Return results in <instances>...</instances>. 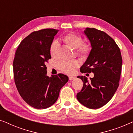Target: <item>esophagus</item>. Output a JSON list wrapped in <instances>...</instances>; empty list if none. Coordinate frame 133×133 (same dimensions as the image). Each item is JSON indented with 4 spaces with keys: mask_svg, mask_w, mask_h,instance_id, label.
Returning a JSON list of instances; mask_svg holds the SVG:
<instances>
[{
    "mask_svg": "<svg viewBox=\"0 0 133 133\" xmlns=\"http://www.w3.org/2000/svg\"><path fill=\"white\" fill-rule=\"evenodd\" d=\"M74 79H75V77H73V76H70V77H69V80H70V81H72V80H73Z\"/></svg>",
    "mask_w": 133,
    "mask_h": 133,
    "instance_id": "1",
    "label": "esophagus"
}]
</instances>
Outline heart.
<instances>
[{"mask_svg":"<svg viewBox=\"0 0 133 133\" xmlns=\"http://www.w3.org/2000/svg\"><path fill=\"white\" fill-rule=\"evenodd\" d=\"M63 42L74 49H76V53L83 59H86L90 55L91 46L88 42H83V39L81 36L70 32L63 36ZM59 48V43L57 41H54L51 43L50 48V55L52 58H56L57 56V51ZM79 62L77 60H72L69 61L61 62L59 64V70L63 73L71 75L73 74L79 66Z\"/></svg>","mask_w":133,"mask_h":133,"instance_id":"heart-1","label":"heart"}]
</instances>
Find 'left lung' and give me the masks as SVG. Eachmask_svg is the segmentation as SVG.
Returning a JSON list of instances; mask_svg holds the SVG:
<instances>
[{"label": "left lung", "instance_id": "8db88e82", "mask_svg": "<svg viewBox=\"0 0 133 133\" xmlns=\"http://www.w3.org/2000/svg\"><path fill=\"white\" fill-rule=\"evenodd\" d=\"M84 33L92 48L81 72H93L94 77L88 81L85 76H77L83 85L77 99L87 108L97 109L111 99L119 87L122 59L119 46L105 32L87 28Z\"/></svg>", "mask_w": 133, "mask_h": 133}]
</instances>
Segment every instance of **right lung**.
Wrapping results in <instances>:
<instances>
[{
  "label": "right lung",
  "mask_w": 133,
  "mask_h": 133,
  "mask_svg": "<svg viewBox=\"0 0 133 133\" xmlns=\"http://www.w3.org/2000/svg\"><path fill=\"white\" fill-rule=\"evenodd\" d=\"M59 30L43 29L34 31L21 42L13 61L14 78L20 95L29 105L45 109L54 104L68 81L63 74L46 75V63L51 59L50 48Z\"/></svg>",
  "instance_id": "obj_1"
}]
</instances>
